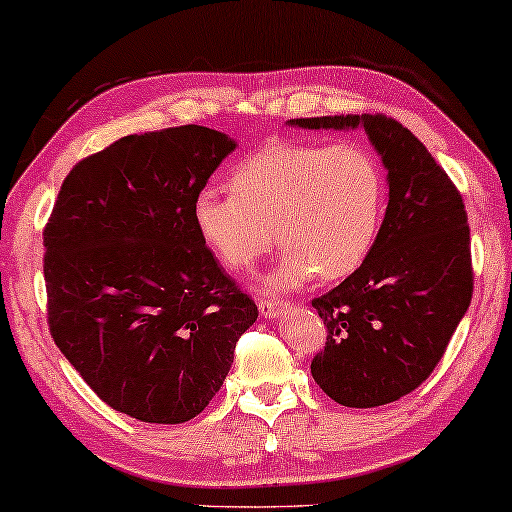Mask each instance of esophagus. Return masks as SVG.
Masks as SVG:
<instances>
[{
    "label": "esophagus",
    "instance_id": "esophagus-1",
    "mask_svg": "<svg viewBox=\"0 0 512 512\" xmlns=\"http://www.w3.org/2000/svg\"><path fill=\"white\" fill-rule=\"evenodd\" d=\"M284 305L286 303H279V300L261 298V300H258V312H261V317H265V319H275Z\"/></svg>",
    "mask_w": 512,
    "mask_h": 512
}]
</instances>
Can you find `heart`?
Returning a JSON list of instances; mask_svg holds the SVG:
<instances>
[{
    "label": "heart",
    "instance_id": "b5f03b06",
    "mask_svg": "<svg viewBox=\"0 0 512 512\" xmlns=\"http://www.w3.org/2000/svg\"><path fill=\"white\" fill-rule=\"evenodd\" d=\"M228 188L195 198V230L237 275L277 240L286 251L270 275L272 291H289L314 275L321 282L352 275L373 251L387 212L384 167L361 142L268 144L235 165Z\"/></svg>",
    "mask_w": 512,
    "mask_h": 512
}]
</instances>
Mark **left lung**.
Wrapping results in <instances>:
<instances>
[{"label":"left lung","instance_id":"1","mask_svg":"<svg viewBox=\"0 0 512 512\" xmlns=\"http://www.w3.org/2000/svg\"><path fill=\"white\" fill-rule=\"evenodd\" d=\"M307 130L363 125L389 170V205L366 263L312 307L326 345L314 382L347 408L415 391L443 359L471 305V230L464 198L426 146L384 114L296 118Z\"/></svg>","mask_w":512,"mask_h":512}]
</instances>
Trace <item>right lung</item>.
<instances>
[{"instance_id": "obj_1", "label": "right lung", "mask_w": 512, "mask_h": 512, "mask_svg": "<svg viewBox=\"0 0 512 512\" xmlns=\"http://www.w3.org/2000/svg\"><path fill=\"white\" fill-rule=\"evenodd\" d=\"M233 149L202 125L121 137L72 167L48 216V331L88 387L139 422L200 415L258 317L193 221Z\"/></svg>"}]
</instances>
